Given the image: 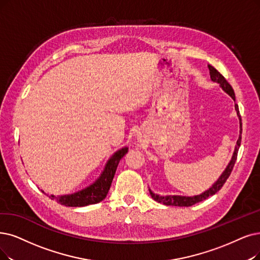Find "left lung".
I'll list each match as a JSON object with an SVG mask.
<instances>
[{
  "mask_svg": "<svg viewBox=\"0 0 260 260\" xmlns=\"http://www.w3.org/2000/svg\"><path fill=\"white\" fill-rule=\"evenodd\" d=\"M208 68H209V72H210V78L213 82H217L220 84V86L227 92L228 95H230L234 100H235V92H234V89L232 87V85L230 84L226 81V79L220 74L219 71H217L213 66L211 65H208ZM235 109L237 111V114L239 116V119H240V137H239L238 141H237V146L235 148V152H234V155L233 158L230 162V164H228V166L226 168V170L224 171V173L221 175V177L217 179V181L211 186V188L209 190H207L206 192H204L203 194L201 195H196V196H191V197H185V196H160L158 194H154L152 193L150 190V195L152 199L158 202V203H162L164 205H168V206H178V207H190V206H193L195 205L196 203H200V202H203L204 200L208 199L209 196H212L214 195L217 191L221 190L222 186L224 185V183L226 182L227 178L230 177L231 174H232V171L234 169L235 166V163H236V160H237V155H238V150H239V147H240V144H241V133H242V122H241V115L240 113H239V108H238V105L236 103L235 105Z\"/></svg>",
  "mask_w": 260,
  "mask_h": 260,
  "instance_id": "obj_1",
  "label": "left lung"
}]
</instances>
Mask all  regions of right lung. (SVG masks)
Instances as JSON below:
<instances>
[{
	"mask_svg": "<svg viewBox=\"0 0 260 260\" xmlns=\"http://www.w3.org/2000/svg\"><path fill=\"white\" fill-rule=\"evenodd\" d=\"M127 152L128 148L124 147L114 153L113 157L107 163L106 169L101 174L100 178L95 183L89 185L88 188L71 195H64L58 197L51 195L49 197H51L52 200L57 201V203L68 207H84L101 202L102 200L106 199V196L110 190V186L119 161Z\"/></svg>",
	"mask_w": 260,
	"mask_h": 260,
	"instance_id": "right-lung-1",
	"label": "right lung"
}]
</instances>
